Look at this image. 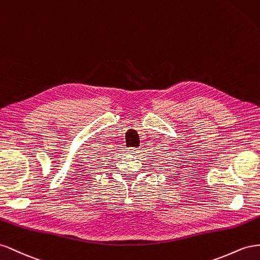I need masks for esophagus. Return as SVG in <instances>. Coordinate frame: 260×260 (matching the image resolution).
Instances as JSON below:
<instances>
[{
    "label": "esophagus",
    "instance_id": "1",
    "mask_svg": "<svg viewBox=\"0 0 260 260\" xmlns=\"http://www.w3.org/2000/svg\"><path fill=\"white\" fill-rule=\"evenodd\" d=\"M127 153H131V154H137L138 153V148H135V147H132V148H127Z\"/></svg>",
    "mask_w": 260,
    "mask_h": 260
}]
</instances>
